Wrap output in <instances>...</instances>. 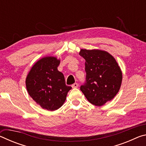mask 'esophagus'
Wrapping results in <instances>:
<instances>
[{"mask_svg": "<svg viewBox=\"0 0 146 146\" xmlns=\"http://www.w3.org/2000/svg\"><path fill=\"white\" fill-rule=\"evenodd\" d=\"M71 87H72L73 88H78V83H75V84H73L71 86Z\"/></svg>", "mask_w": 146, "mask_h": 146, "instance_id": "1", "label": "esophagus"}]
</instances>
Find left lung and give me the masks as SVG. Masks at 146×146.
Segmentation results:
<instances>
[{"mask_svg":"<svg viewBox=\"0 0 146 146\" xmlns=\"http://www.w3.org/2000/svg\"><path fill=\"white\" fill-rule=\"evenodd\" d=\"M79 55L85 59L86 83L80 90L92 104L102 106L111 100L119 91L122 73L110 53L100 49H81Z\"/></svg>","mask_w":146,"mask_h":146,"instance_id":"1","label":"left lung"}]
</instances>
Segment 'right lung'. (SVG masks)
Wrapping results in <instances>:
<instances>
[{
  "label": "right lung",
  "mask_w": 146,
  "mask_h": 146,
  "mask_svg": "<svg viewBox=\"0 0 146 146\" xmlns=\"http://www.w3.org/2000/svg\"><path fill=\"white\" fill-rule=\"evenodd\" d=\"M60 62L55 56L42 58L34 64L26 78L29 96L42 108L51 111L64 104L71 89L66 85L63 73L58 70Z\"/></svg>",
  "instance_id": "1"
}]
</instances>
